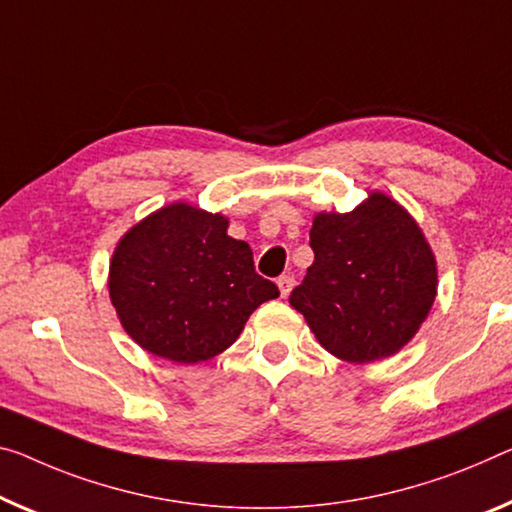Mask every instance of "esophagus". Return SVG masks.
<instances>
[{"label":"esophagus","mask_w":512,"mask_h":512,"mask_svg":"<svg viewBox=\"0 0 512 512\" xmlns=\"http://www.w3.org/2000/svg\"><path fill=\"white\" fill-rule=\"evenodd\" d=\"M277 286L281 290V297H288L290 290L295 286V277H290V274H283V277L277 279Z\"/></svg>","instance_id":"esophagus-1"}]
</instances>
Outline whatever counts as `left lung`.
<instances>
[{
    "label": "left lung",
    "mask_w": 512,
    "mask_h": 512,
    "mask_svg": "<svg viewBox=\"0 0 512 512\" xmlns=\"http://www.w3.org/2000/svg\"><path fill=\"white\" fill-rule=\"evenodd\" d=\"M316 261L290 304L329 355L368 364L396 355L437 297V261L416 219L384 192L350 212H318Z\"/></svg>",
    "instance_id": "obj_1"
}]
</instances>
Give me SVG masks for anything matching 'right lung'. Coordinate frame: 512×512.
I'll list each match as a JSON object with an SVG mask.
<instances>
[{
    "label": "right lung",
    "instance_id": "obj_1",
    "mask_svg": "<svg viewBox=\"0 0 512 512\" xmlns=\"http://www.w3.org/2000/svg\"><path fill=\"white\" fill-rule=\"evenodd\" d=\"M229 217L169 203L125 231L109 263V300L139 348L174 364H199L238 341L279 288L254 270Z\"/></svg>",
    "mask_w": 512,
    "mask_h": 512
}]
</instances>
